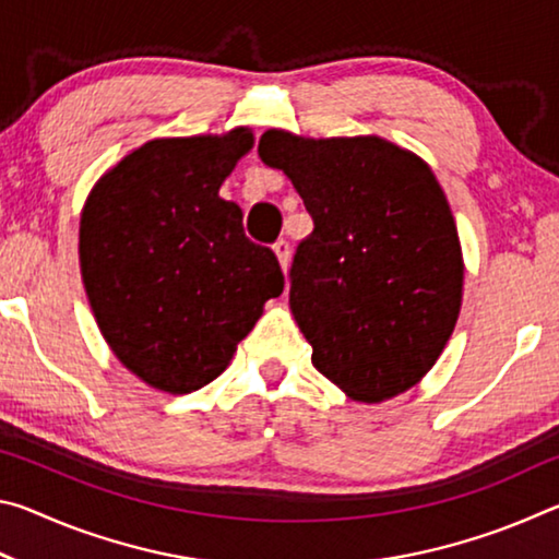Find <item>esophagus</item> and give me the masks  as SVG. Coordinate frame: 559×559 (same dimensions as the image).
<instances>
[{
	"label": "esophagus",
	"instance_id": "esophagus-1",
	"mask_svg": "<svg viewBox=\"0 0 559 559\" xmlns=\"http://www.w3.org/2000/svg\"><path fill=\"white\" fill-rule=\"evenodd\" d=\"M273 251H276L281 269H283V273H286L288 271V263H290V243L286 239H278L276 243H273Z\"/></svg>",
	"mask_w": 559,
	"mask_h": 559
}]
</instances>
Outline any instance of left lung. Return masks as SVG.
Instances as JSON below:
<instances>
[{
	"label": "left lung",
	"mask_w": 559,
	"mask_h": 559,
	"mask_svg": "<svg viewBox=\"0 0 559 559\" xmlns=\"http://www.w3.org/2000/svg\"><path fill=\"white\" fill-rule=\"evenodd\" d=\"M313 219L290 263V310L313 367L359 402L409 390L456 325L459 231L419 157L380 138L259 140Z\"/></svg>",
	"instance_id": "obj_1"
}]
</instances>
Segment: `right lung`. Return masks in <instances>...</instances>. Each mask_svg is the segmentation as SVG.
Here are the masks:
<instances>
[{
  "label": "right lung",
  "instance_id": "obj_1",
  "mask_svg": "<svg viewBox=\"0 0 559 559\" xmlns=\"http://www.w3.org/2000/svg\"><path fill=\"white\" fill-rule=\"evenodd\" d=\"M251 132L150 140L93 187L81 273L103 337L130 372L187 394L216 380L283 293L276 253L243 234L219 187Z\"/></svg>",
  "mask_w": 559,
  "mask_h": 559
}]
</instances>
